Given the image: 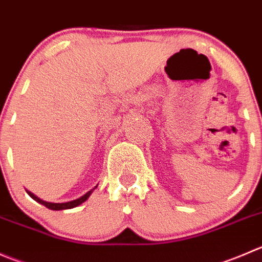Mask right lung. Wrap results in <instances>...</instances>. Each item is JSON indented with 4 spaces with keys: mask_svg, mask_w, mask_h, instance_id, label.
I'll list each match as a JSON object with an SVG mask.
<instances>
[{
    "mask_svg": "<svg viewBox=\"0 0 262 262\" xmlns=\"http://www.w3.org/2000/svg\"><path fill=\"white\" fill-rule=\"evenodd\" d=\"M95 188H97V185H96ZM95 188H93V189H91V190H88V192L85 193L84 195H82V197H79V199L74 200V201L63 202V204H53V202L43 201V200L38 199L37 195L33 194V193H32V192H29V190H27V193H28V194L30 195V197H32L33 200H34V201L39 202L40 205H43V206H46V207H47V209H50V210H56V211H57V210H68V209H73V207H77V206H79V205H82L83 202L87 201L88 197H90V195L92 194V192H93V190H95Z\"/></svg>",
    "mask_w": 262,
    "mask_h": 262,
    "instance_id": "right-lung-1",
    "label": "right lung"
}]
</instances>
